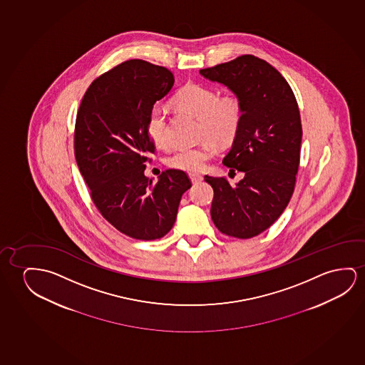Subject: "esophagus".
<instances>
[{"label":"esophagus","instance_id":"esophagus-1","mask_svg":"<svg viewBox=\"0 0 365 365\" xmlns=\"http://www.w3.org/2000/svg\"><path fill=\"white\" fill-rule=\"evenodd\" d=\"M190 178L192 180V183H201L202 180H203V177L202 175H198V173H190Z\"/></svg>","mask_w":365,"mask_h":365}]
</instances>
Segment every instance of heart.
Returning a JSON list of instances; mask_svg holds the SVG:
<instances>
[{"label": "heart", "instance_id": "obj_1", "mask_svg": "<svg viewBox=\"0 0 365 365\" xmlns=\"http://www.w3.org/2000/svg\"><path fill=\"white\" fill-rule=\"evenodd\" d=\"M173 104L200 120L198 147L177 149L167 158L172 168L196 173L206 167L216 153V145L227 147L235 140L242 122V106L235 96H220L216 90L200 84H187L177 93ZM149 137L158 147H167V114L160 106H153L147 119Z\"/></svg>", "mask_w": 365, "mask_h": 365}]
</instances>
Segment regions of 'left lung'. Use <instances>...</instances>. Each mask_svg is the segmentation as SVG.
Instances as JSON below:
<instances>
[{
	"label": "left lung",
	"instance_id": "8db88e82",
	"mask_svg": "<svg viewBox=\"0 0 365 365\" xmlns=\"http://www.w3.org/2000/svg\"><path fill=\"white\" fill-rule=\"evenodd\" d=\"M200 74L226 86L242 106V122L222 163L245 177L231 185L205 175L215 192L212 221L227 236L255 237L274 225L294 192L302 137L295 96L274 66L254 55Z\"/></svg>",
	"mask_w": 365,
	"mask_h": 365
}]
</instances>
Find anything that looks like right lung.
I'll use <instances>...</instances> for the list:
<instances>
[{
  "mask_svg": "<svg viewBox=\"0 0 365 365\" xmlns=\"http://www.w3.org/2000/svg\"><path fill=\"white\" fill-rule=\"evenodd\" d=\"M173 84L168 69L128 60L91 83L76 115L75 158L93 202L108 222L135 240L165 236L192 185L178 169L165 170L155 183L144 175L154 153L149 111Z\"/></svg>",
  "mask_w": 365,
  "mask_h": 365,
  "instance_id": "1",
  "label": "right lung"
}]
</instances>
